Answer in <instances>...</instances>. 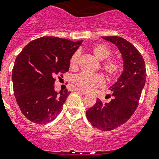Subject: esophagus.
<instances>
[{"label":"esophagus","mask_w":159,"mask_h":159,"mask_svg":"<svg viewBox=\"0 0 159 159\" xmlns=\"http://www.w3.org/2000/svg\"><path fill=\"white\" fill-rule=\"evenodd\" d=\"M77 91L79 92V93H82V94H83V95H87V94H88L87 93H86V92L83 91V90H81V89H77Z\"/></svg>","instance_id":"obj_1"}]
</instances>
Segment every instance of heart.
Returning <instances> with one entry per match:
<instances>
[{
  "label": "heart",
  "mask_w": 159,
  "mask_h": 159,
  "mask_svg": "<svg viewBox=\"0 0 159 159\" xmlns=\"http://www.w3.org/2000/svg\"><path fill=\"white\" fill-rule=\"evenodd\" d=\"M91 51L97 59L103 61L102 63V69L108 77H116L122 71L123 65L120 61L116 59H107L111 55V51L109 47L102 43H98L92 47ZM79 58L80 55L78 52L73 55L70 59V67L72 69H76L77 67ZM74 83L82 90L90 92L96 88L103 86L104 81L102 76L99 74L82 72L76 76L74 78Z\"/></svg>",
  "instance_id": "b5f03b06"
}]
</instances>
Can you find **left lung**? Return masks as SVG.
I'll return each mask as SVG.
<instances>
[{
    "mask_svg": "<svg viewBox=\"0 0 159 159\" xmlns=\"http://www.w3.org/2000/svg\"><path fill=\"white\" fill-rule=\"evenodd\" d=\"M118 48L123 59V72L111 86L113 99L103 104L97 98L95 104L86 111V118L94 127L111 131L124 125L138 106L146 78L143 57L135 47L118 36L102 37Z\"/></svg>",
    "mask_w": 159,
    "mask_h": 159,
    "instance_id": "left-lung-1",
    "label": "left lung"
}]
</instances>
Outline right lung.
Instances as JSON below:
<instances>
[{
    "label": "right lung",
    "mask_w": 159,
    "mask_h": 159,
    "mask_svg": "<svg viewBox=\"0 0 159 159\" xmlns=\"http://www.w3.org/2000/svg\"><path fill=\"white\" fill-rule=\"evenodd\" d=\"M82 40L44 36L26 45L14 62L12 81L22 114L35 124H48L62 110L70 92L55 91V77L69 71L70 59Z\"/></svg>",
    "instance_id": "add662e5"
}]
</instances>
